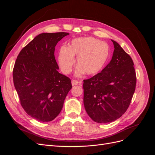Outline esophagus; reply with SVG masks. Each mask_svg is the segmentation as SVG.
Instances as JSON below:
<instances>
[{
	"label": "esophagus",
	"mask_w": 155,
	"mask_h": 155,
	"mask_svg": "<svg viewBox=\"0 0 155 155\" xmlns=\"http://www.w3.org/2000/svg\"><path fill=\"white\" fill-rule=\"evenodd\" d=\"M78 83H79V84H81V82L79 81V82H78L77 80H72V86H74V85H78Z\"/></svg>",
	"instance_id": "34e87169"
}]
</instances>
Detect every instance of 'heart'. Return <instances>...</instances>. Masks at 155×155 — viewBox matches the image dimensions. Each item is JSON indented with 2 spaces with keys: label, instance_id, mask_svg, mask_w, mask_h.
Wrapping results in <instances>:
<instances>
[{
  "label": "heart",
  "instance_id": "1",
  "mask_svg": "<svg viewBox=\"0 0 155 155\" xmlns=\"http://www.w3.org/2000/svg\"><path fill=\"white\" fill-rule=\"evenodd\" d=\"M110 48L105 42L92 37H79L73 39L68 47L61 46L59 51L58 63L61 71L68 74L71 72L77 56L75 76L79 78L86 73L95 76L104 69L109 58Z\"/></svg>",
  "mask_w": 155,
  "mask_h": 155
}]
</instances>
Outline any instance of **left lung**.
Instances as JSON below:
<instances>
[{"label": "left lung", "mask_w": 155, "mask_h": 155, "mask_svg": "<svg viewBox=\"0 0 155 155\" xmlns=\"http://www.w3.org/2000/svg\"><path fill=\"white\" fill-rule=\"evenodd\" d=\"M109 63L101 72L83 81V104L95 122L109 123L120 118L130 104L137 77L130 55L114 40Z\"/></svg>", "instance_id": "8db88e82"}]
</instances>
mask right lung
<instances>
[{
    "mask_svg": "<svg viewBox=\"0 0 155 155\" xmlns=\"http://www.w3.org/2000/svg\"><path fill=\"white\" fill-rule=\"evenodd\" d=\"M66 32L43 33L23 48L14 65V86L26 113L42 122L58 116L72 84L58 72L54 51Z\"/></svg>",
    "mask_w": 155,
    "mask_h": 155,
    "instance_id": "obj_1",
    "label": "right lung"
}]
</instances>
